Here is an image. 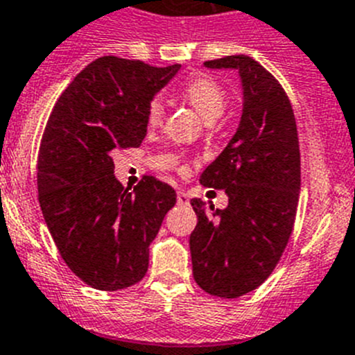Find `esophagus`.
<instances>
[{
	"label": "esophagus",
	"instance_id": "34e87169",
	"mask_svg": "<svg viewBox=\"0 0 355 355\" xmlns=\"http://www.w3.org/2000/svg\"><path fill=\"white\" fill-rule=\"evenodd\" d=\"M177 201H178V205H189V194L184 193V191H178Z\"/></svg>",
	"mask_w": 355,
	"mask_h": 355
}]
</instances>
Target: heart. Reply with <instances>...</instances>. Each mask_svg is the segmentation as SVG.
Segmentation results:
<instances>
[{
	"label": "heart",
	"mask_w": 355,
	"mask_h": 355,
	"mask_svg": "<svg viewBox=\"0 0 355 355\" xmlns=\"http://www.w3.org/2000/svg\"><path fill=\"white\" fill-rule=\"evenodd\" d=\"M182 94L187 98V101L198 110V114L207 122L215 121L223 115L226 108V91L223 85L207 75H198V77L189 78L182 87ZM164 107L159 98L152 99L147 110V121L150 125L161 124Z\"/></svg>",
	"instance_id": "obj_1"
}]
</instances>
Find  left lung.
Listing matches in <instances>:
<instances>
[{
	"mask_svg": "<svg viewBox=\"0 0 355 355\" xmlns=\"http://www.w3.org/2000/svg\"><path fill=\"white\" fill-rule=\"evenodd\" d=\"M203 66L234 69L243 105L236 132L201 175L203 185L226 191L227 207L191 201L198 215L189 238L193 275L211 296L240 297L270 277L293 233L301 191L296 121L284 89L252 58Z\"/></svg>",
	"mask_w": 355,
	"mask_h": 355,
	"instance_id": "obj_1",
	"label": "left lung"
}]
</instances>
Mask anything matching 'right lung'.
Masks as SVG:
<instances>
[{
    "mask_svg": "<svg viewBox=\"0 0 355 355\" xmlns=\"http://www.w3.org/2000/svg\"><path fill=\"white\" fill-rule=\"evenodd\" d=\"M180 64L154 68L114 55L85 66L55 103L38 155V200L69 270L87 286L119 291L140 282L148 247L177 201L168 184L115 178L112 152L140 147L147 110Z\"/></svg>",
    "mask_w": 355,
    "mask_h": 355,
    "instance_id": "right-lung-1",
    "label": "right lung"
}]
</instances>
